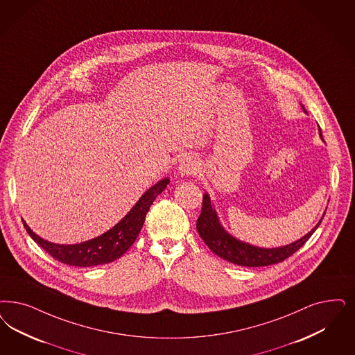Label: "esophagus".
I'll use <instances>...</instances> for the list:
<instances>
[{"mask_svg": "<svg viewBox=\"0 0 355 355\" xmlns=\"http://www.w3.org/2000/svg\"><path fill=\"white\" fill-rule=\"evenodd\" d=\"M198 169H199V165H198L196 159L191 156H184L178 165V171L181 173L182 177L193 175V174H196Z\"/></svg>", "mask_w": 355, "mask_h": 355, "instance_id": "obj_1", "label": "esophagus"}]
</instances>
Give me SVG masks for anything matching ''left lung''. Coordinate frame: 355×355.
Returning a JSON list of instances; mask_svg holds the SVG:
<instances>
[{
  "label": "left lung",
  "mask_w": 355,
  "mask_h": 355,
  "mask_svg": "<svg viewBox=\"0 0 355 355\" xmlns=\"http://www.w3.org/2000/svg\"><path fill=\"white\" fill-rule=\"evenodd\" d=\"M303 110L306 112L304 107ZM318 132L322 139L321 130H318ZM324 215L325 212L322 214V218ZM322 218L315 225V228H312L309 232L304 234L302 239L296 240L295 243L278 246V248H259L233 237L232 234H230L224 230V227L221 225L219 220V216L216 214V209L214 207L209 196L206 193L203 196L202 212L196 221V231L216 256L228 262H232L234 265L246 266V268H259V266H269V265L278 263L284 261L286 258L293 256L296 250H299L303 245L306 244L308 239L312 236V233L318 230V225L322 221Z\"/></svg>",
  "instance_id": "left-lung-1"
}]
</instances>
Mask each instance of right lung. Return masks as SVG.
Listing matches in <instances>:
<instances>
[{"label": "right lung", "mask_w": 355, "mask_h": 355, "mask_svg": "<svg viewBox=\"0 0 355 355\" xmlns=\"http://www.w3.org/2000/svg\"><path fill=\"white\" fill-rule=\"evenodd\" d=\"M169 182V178H164L149 187L118 224H115L107 232L80 244L60 245L49 243L39 237L37 233L33 232L25 220L22 221L30 237L40 248H43L49 256L62 263L77 268H90L109 263L122 257L130 249V246L134 244L136 237L143 228L149 207L157 196L166 189Z\"/></svg>", "instance_id": "add662e5"}]
</instances>
